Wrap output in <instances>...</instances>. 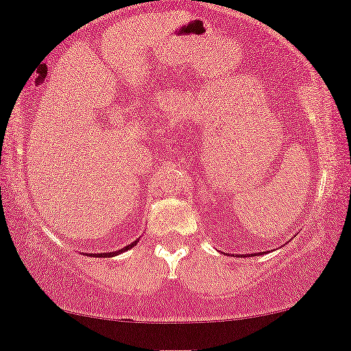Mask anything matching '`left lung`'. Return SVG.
Wrapping results in <instances>:
<instances>
[{"instance_id":"8db88e82","label":"left lung","mask_w":351,"mask_h":351,"mask_svg":"<svg viewBox=\"0 0 351 351\" xmlns=\"http://www.w3.org/2000/svg\"><path fill=\"white\" fill-rule=\"evenodd\" d=\"M261 254H265V252H256V254H244V256H243V257H249V256H251V257H254V256H261ZM234 256H237V254H234Z\"/></svg>"}]
</instances>
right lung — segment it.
<instances>
[{"instance_id": "add662e5", "label": "right lung", "mask_w": 351, "mask_h": 351, "mask_svg": "<svg viewBox=\"0 0 351 351\" xmlns=\"http://www.w3.org/2000/svg\"><path fill=\"white\" fill-rule=\"evenodd\" d=\"M138 239H141V238H137L136 241H134V243L128 244L126 247H121V249H118V251H113V252H102V254H89V256H90V257H114V256H119V254H123L124 251H128V249H131V247L136 246ZM86 256H88V254H86Z\"/></svg>"}]
</instances>
